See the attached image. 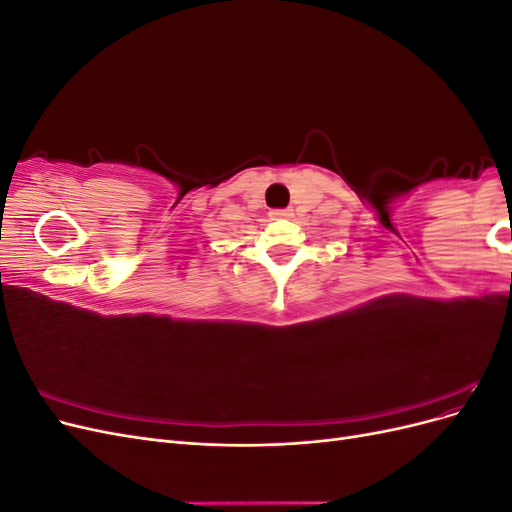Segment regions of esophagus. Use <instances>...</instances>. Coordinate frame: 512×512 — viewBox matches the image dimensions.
Instances as JSON below:
<instances>
[{
  "label": "esophagus",
  "instance_id": "34e87169",
  "mask_svg": "<svg viewBox=\"0 0 512 512\" xmlns=\"http://www.w3.org/2000/svg\"><path fill=\"white\" fill-rule=\"evenodd\" d=\"M271 220H286V218H290V209H273L271 213Z\"/></svg>",
  "mask_w": 512,
  "mask_h": 512
}]
</instances>
